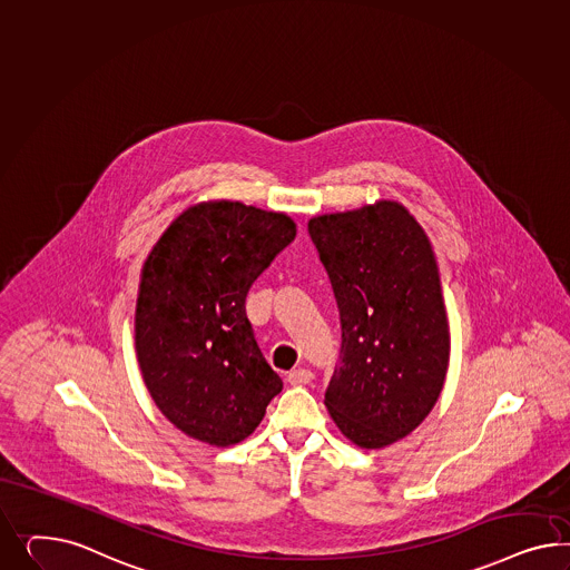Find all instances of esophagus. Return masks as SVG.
<instances>
[{"label": "esophagus", "mask_w": 570, "mask_h": 570, "mask_svg": "<svg viewBox=\"0 0 570 570\" xmlns=\"http://www.w3.org/2000/svg\"><path fill=\"white\" fill-rule=\"evenodd\" d=\"M286 380H288V384L291 385H307L311 384V380H313V373L308 370H303V367H298V370H293L288 375H286Z\"/></svg>", "instance_id": "obj_1"}]
</instances>
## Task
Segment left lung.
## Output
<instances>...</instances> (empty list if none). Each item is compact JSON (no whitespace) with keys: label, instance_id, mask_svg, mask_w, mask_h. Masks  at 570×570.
<instances>
[{"label":"left lung","instance_id":"8db88e82","mask_svg":"<svg viewBox=\"0 0 570 570\" xmlns=\"http://www.w3.org/2000/svg\"><path fill=\"white\" fill-rule=\"evenodd\" d=\"M342 324L325 406L344 438L380 450L430 415L446 382L450 327L430 238L399 200L308 219Z\"/></svg>","mask_w":570,"mask_h":570}]
</instances>
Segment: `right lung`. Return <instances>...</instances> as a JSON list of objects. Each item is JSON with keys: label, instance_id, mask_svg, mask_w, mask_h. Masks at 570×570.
<instances>
[{"label": "right lung", "instance_id": "add662e5", "mask_svg": "<svg viewBox=\"0 0 570 570\" xmlns=\"http://www.w3.org/2000/svg\"><path fill=\"white\" fill-rule=\"evenodd\" d=\"M294 236L286 214L205 200L169 224L142 265L135 313L140 375L161 415L188 438L238 444L282 392L245 301Z\"/></svg>", "mask_w": 570, "mask_h": 570}]
</instances>
